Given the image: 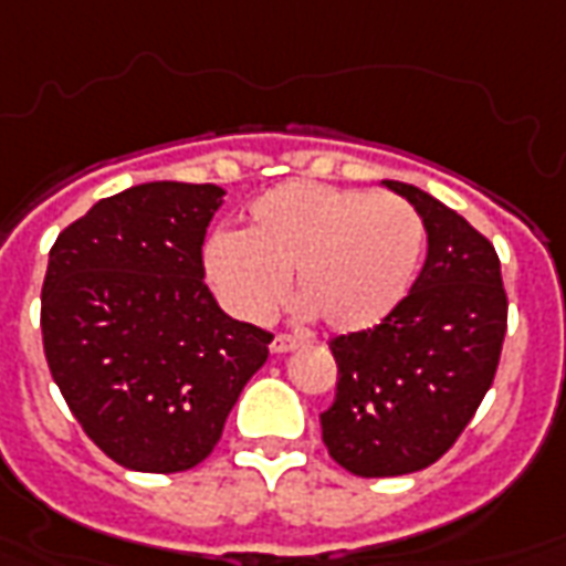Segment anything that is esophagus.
I'll return each instance as SVG.
<instances>
[{
    "label": "esophagus",
    "mask_w": 566,
    "mask_h": 566,
    "mask_svg": "<svg viewBox=\"0 0 566 566\" xmlns=\"http://www.w3.org/2000/svg\"><path fill=\"white\" fill-rule=\"evenodd\" d=\"M296 346H300V337H294V334H275L270 343L272 355H284V352H294Z\"/></svg>",
    "instance_id": "obj_1"
}]
</instances>
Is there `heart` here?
<instances>
[{"label": "heart", "mask_w": 566, "mask_h": 566, "mask_svg": "<svg viewBox=\"0 0 566 566\" xmlns=\"http://www.w3.org/2000/svg\"><path fill=\"white\" fill-rule=\"evenodd\" d=\"M422 254L426 223L401 196L291 180L251 205L242 235L208 242L205 272L242 322H270L294 275L303 315L358 334L398 310Z\"/></svg>", "instance_id": "1"}]
</instances>
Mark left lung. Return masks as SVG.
Segmentation results:
<instances>
[{
	"mask_svg": "<svg viewBox=\"0 0 566 566\" xmlns=\"http://www.w3.org/2000/svg\"><path fill=\"white\" fill-rule=\"evenodd\" d=\"M382 187L420 211L429 254L389 318L331 339L337 398L322 413L324 448L361 478L410 475L453 448L496 377L509 318L493 244L429 192Z\"/></svg>",
	"mask_w": 566,
	"mask_h": 566,
	"instance_id": "left-lung-1",
	"label": "left lung"
}]
</instances>
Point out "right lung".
Here are the masks:
<instances>
[{
	"label": "right lung",
	"mask_w": 566,
	"mask_h": 566,
	"mask_svg": "<svg viewBox=\"0 0 566 566\" xmlns=\"http://www.w3.org/2000/svg\"><path fill=\"white\" fill-rule=\"evenodd\" d=\"M214 184L156 180L63 229L42 284L51 377L91 441L134 472L199 465L272 334L235 322L205 284Z\"/></svg>",
	"instance_id": "right-lung-1"
}]
</instances>
